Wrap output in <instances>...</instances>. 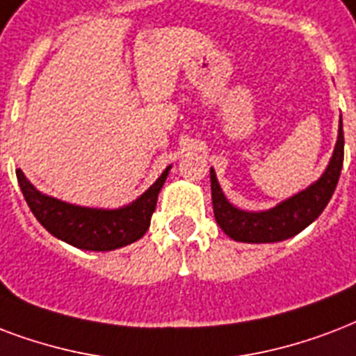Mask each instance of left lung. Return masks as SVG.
I'll return each mask as SVG.
<instances>
[{
  "label": "left lung",
  "mask_w": 356,
  "mask_h": 356,
  "mask_svg": "<svg viewBox=\"0 0 356 356\" xmlns=\"http://www.w3.org/2000/svg\"><path fill=\"white\" fill-rule=\"evenodd\" d=\"M341 166H343V129H341L340 121L334 154H332L329 168L325 170L321 179L268 211L246 213V211L233 207L226 200V196L222 194L220 184L211 170L214 218L222 227V232L233 241H241V243L286 241L310 226L312 222L323 213V209L327 207V203L334 194L338 179H340Z\"/></svg>",
  "instance_id": "obj_1"
}]
</instances>
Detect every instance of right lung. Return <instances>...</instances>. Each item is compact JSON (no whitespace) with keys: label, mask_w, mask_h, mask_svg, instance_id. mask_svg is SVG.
<instances>
[{"label":"right lung","mask_w":356,"mask_h":356,"mask_svg":"<svg viewBox=\"0 0 356 356\" xmlns=\"http://www.w3.org/2000/svg\"><path fill=\"white\" fill-rule=\"evenodd\" d=\"M168 172L162 173L156 183L143 192L136 202L127 207L89 209L59 202L56 197L44 196L29 183L22 170H16V177L27 205L35 218L54 235L65 243L72 244L81 250L108 252L127 246L143 237L149 229V222L156 207L159 192L166 183Z\"/></svg>","instance_id":"add662e5"}]
</instances>
